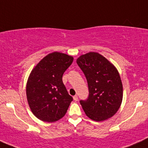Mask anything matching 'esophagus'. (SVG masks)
I'll return each mask as SVG.
<instances>
[{"label": "esophagus", "instance_id": "esophagus-1", "mask_svg": "<svg viewBox=\"0 0 148 148\" xmlns=\"http://www.w3.org/2000/svg\"><path fill=\"white\" fill-rule=\"evenodd\" d=\"M73 98H74V100L75 101V102H77V101H78V96H77V95L74 96L73 97Z\"/></svg>", "mask_w": 148, "mask_h": 148}]
</instances>
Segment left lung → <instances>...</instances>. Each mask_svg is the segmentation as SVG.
Instances as JSON below:
<instances>
[{"label":"left lung","instance_id":"1","mask_svg":"<svg viewBox=\"0 0 148 148\" xmlns=\"http://www.w3.org/2000/svg\"><path fill=\"white\" fill-rule=\"evenodd\" d=\"M86 79L89 96L80 100L85 114L99 122L112 117L120 108L123 96L121 79L117 69L96 52H89L77 59Z\"/></svg>","mask_w":148,"mask_h":148}]
</instances>
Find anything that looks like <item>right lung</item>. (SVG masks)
<instances>
[{
    "instance_id": "obj_1",
    "label": "right lung",
    "mask_w": 148,
    "mask_h": 148,
    "mask_svg": "<svg viewBox=\"0 0 148 148\" xmlns=\"http://www.w3.org/2000/svg\"><path fill=\"white\" fill-rule=\"evenodd\" d=\"M74 58L53 52L45 56L32 70L26 85V96L33 114L44 122H53L65 115L72 97L62 81Z\"/></svg>"
}]
</instances>
